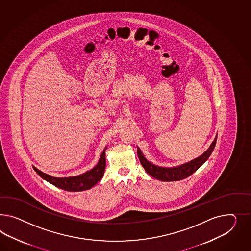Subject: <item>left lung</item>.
<instances>
[{"instance_id":"1","label":"left lung","mask_w":251,"mask_h":251,"mask_svg":"<svg viewBox=\"0 0 251 251\" xmlns=\"http://www.w3.org/2000/svg\"><path fill=\"white\" fill-rule=\"evenodd\" d=\"M217 138V136L211 144L210 147L205 152H203L202 155L199 156L198 158H196L195 160H193L191 162L184 163V164H182L177 167H173V168H165V167L156 166L154 164L148 162L144 158L141 150L139 148L137 149V152H138L139 160L142 163L143 168L151 176L154 177L156 179L161 180V181H165V182L180 181V180L187 178L191 175H193L204 162H206V160L209 158V156L211 155L212 151H214V148L216 146Z\"/></svg>"}]
</instances>
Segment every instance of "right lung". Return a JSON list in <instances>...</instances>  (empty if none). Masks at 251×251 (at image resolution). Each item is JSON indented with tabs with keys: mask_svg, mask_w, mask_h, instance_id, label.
Returning a JSON list of instances; mask_svg holds the SVG:
<instances>
[{
	"mask_svg": "<svg viewBox=\"0 0 251 251\" xmlns=\"http://www.w3.org/2000/svg\"><path fill=\"white\" fill-rule=\"evenodd\" d=\"M106 150V149H105ZM105 150L100 156V159L95 167L87 173L77 176L65 177V178H56V177L48 176L47 174L42 173L41 171L36 169L34 166V170L43 179L48 181L50 183L54 184V186L60 189L70 191V192H77L84 191L91 188L96 183L101 180L104 175V171L106 167V157H105Z\"/></svg>",
	"mask_w": 251,
	"mask_h": 251,
	"instance_id": "right-lung-1",
	"label": "right lung"
}]
</instances>
